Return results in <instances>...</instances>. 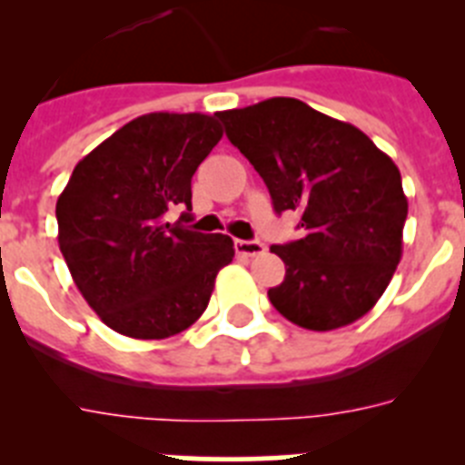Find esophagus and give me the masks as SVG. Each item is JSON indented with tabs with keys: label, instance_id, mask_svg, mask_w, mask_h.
I'll use <instances>...</instances> for the list:
<instances>
[{
	"label": "esophagus",
	"instance_id": "34e87169",
	"mask_svg": "<svg viewBox=\"0 0 465 465\" xmlns=\"http://www.w3.org/2000/svg\"><path fill=\"white\" fill-rule=\"evenodd\" d=\"M235 252L240 253V256L253 258L265 253V244H261V242L256 240H235Z\"/></svg>",
	"mask_w": 465,
	"mask_h": 465
}]
</instances>
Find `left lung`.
I'll list each match as a JSON object with an SVG mask.
<instances>
[{"label":"left lung","mask_w":465,"mask_h":465,"mask_svg":"<svg viewBox=\"0 0 465 465\" xmlns=\"http://www.w3.org/2000/svg\"><path fill=\"white\" fill-rule=\"evenodd\" d=\"M268 186L274 212H298L302 240L272 244L286 277L268 291L307 331L354 323L375 307L402 256L408 197L396 163L359 127L293 97L216 114Z\"/></svg>","instance_id":"1"}]
</instances>
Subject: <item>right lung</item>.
Listing matches in <instances>:
<instances>
[{"label": "right lung", "instance_id": "add662e5", "mask_svg": "<svg viewBox=\"0 0 465 465\" xmlns=\"http://www.w3.org/2000/svg\"><path fill=\"white\" fill-rule=\"evenodd\" d=\"M223 137L207 114H146L90 151L57 197V242L74 283L111 331L165 340L203 316L232 256L228 235L167 223ZM186 216V213H183Z\"/></svg>", "mask_w": 465, "mask_h": 465}]
</instances>
